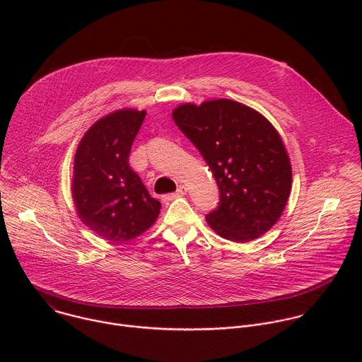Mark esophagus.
<instances>
[{"label":"esophagus","mask_w":362,"mask_h":362,"mask_svg":"<svg viewBox=\"0 0 362 362\" xmlns=\"http://www.w3.org/2000/svg\"><path fill=\"white\" fill-rule=\"evenodd\" d=\"M186 193H187V187H186L185 185H180L175 193H172V194H165V196H162V197H163V200H172V199H175V197L185 196Z\"/></svg>","instance_id":"1"}]
</instances>
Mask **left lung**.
<instances>
[{
  "mask_svg": "<svg viewBox=\"0 0 362 362\" xmlns=\"http://www.w3.org/2000/svg\"><path fill=\"white\" fill-rule=\"evenodd\" d=\"M173 120L218 183L221 200L206 215L209 226L235 242L267 233L281 218L292 185L288 153L275 127L261 113L226 98L182 105Z\"/></svg>",
  "mask_w": 362,
  "mask_h": 362,
  "instance_id": "8db88e82",
  "label": "left lung"
}]
</instances>
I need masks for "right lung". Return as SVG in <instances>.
Here are the masks:
<instances>
[{
  "label": "right lung",
  "mask_w": 362,
  "mask_h": 362,
  "mask_svg": "<svg viewBox=\"0 0 362 362\" xmlns=\"http://www.w3.org/2000/svg\"><path fill=\"white\" fill-rule=\"evenodd\" d=\"M146 112L117 110L95 122L76 156L71 193L78 218L110 242H126L147 230L162 204L151 197L129 165L132 144Z\"/></svg>",
  "instance_id": "obj_1"
}]
</instances>
